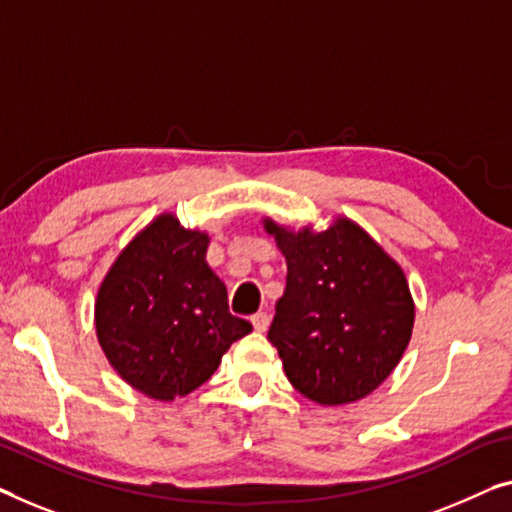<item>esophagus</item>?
Here are the masks:
<instances>
[{
  "instance_id": "1",
  "label": "esophagus",
  "mask_w": 512,
  "mask_h": 512,
  "mask_svg": "<svg viewBox=\"0 0 512 512\" xmlns=\"http://www.w3.org/2000/svg\"><path fill=\"white\" fill-rule=\"evenodd\" d=\"M250 322H253V329L257 333H264L266 329H269V315H266V312H257V315H253Z\"/></svg>"
}]
</instances>
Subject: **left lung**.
I'll return each instance as SVG.
<instances>
[{
	"instance_id": "obj_1",
	"label": "left lung",
	"mask_w": 512,
	"mask_h": 512,
	"mask_svg": "<svg viewBox=\"0 0 512 512\" xmlns=\"http://www.w3.org/2000/svg\"><path fill=\"white\" fill-rule=\"evenodd\" d=\"M262 223L287 262L269 340L289 384L324 407L368 398L400 363L414 331L402 266L347 216L322 232L273 218Z\"/></svg>"
}]
</instances>
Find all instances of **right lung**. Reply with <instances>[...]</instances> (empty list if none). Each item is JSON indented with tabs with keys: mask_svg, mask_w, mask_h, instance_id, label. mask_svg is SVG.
Here are the masks:
<instances>
[{
	"mask_svg": "<svg viewBox=\"0 0 512 512\" xmlns=\"http://www.w3.org/2000/svg\"><path fill=\"white\" fill-rule=\"evenodd\" d=\"M209 243V232L186 230L165 211L128 241L98 287V345L147 398L193 393L232 342L253 331L227 310V289L207 262Z\"/></svg>",
	"mask_w": 512,
	"mask_h": 512,
	"instance_id": "1",
	"label": "right lung"
}]
</instances>
